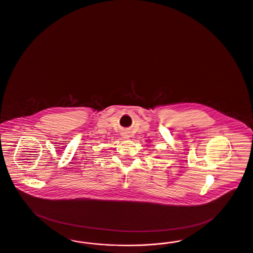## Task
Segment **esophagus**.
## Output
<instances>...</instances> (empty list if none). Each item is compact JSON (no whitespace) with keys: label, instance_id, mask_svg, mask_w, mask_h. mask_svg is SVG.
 I'll list each match as a JSON object with an SVG mask.
<instances>
[{"label":"esophagus","instance_id":"obj_1","mask_svg":"<svg viewBox=\"0 0 253 253\" xmlns=\"http://www.w3.org/2000/svg\"><path fill=\"white\" fill-rule=\"evenodd\" d=\"M127 134H128V133H126V132H125V133H124V134H123V135H125V136H124V137H126V138H127V137H128V136H129V135H127Z\"/></svg>","mask_w":253,"mask_h":253}]
</instances>
